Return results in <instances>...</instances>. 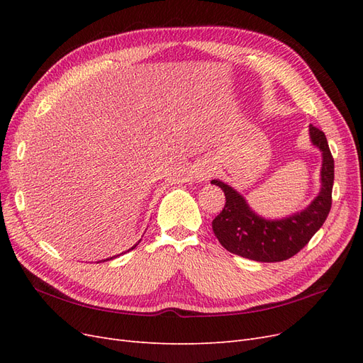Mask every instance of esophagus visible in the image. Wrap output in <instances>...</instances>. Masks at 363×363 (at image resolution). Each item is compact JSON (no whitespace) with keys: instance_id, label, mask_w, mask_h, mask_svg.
Here are the masks:
<instances>
[{"instance_id":"34e87169","label":"esophagus","mask_w":363,"mask_h":363,"mask_svg":"<svg viewBox=\"0 0 363 363\" xmlns=\"http://www.w3.org/2000/svg\"><path fill=\"white\" fill-rule=\"evenodd\" d=\"M212 175V168H208V167H204V168H200V171H199V177L200 179H208Z\"/></svg>"}]
</instances>
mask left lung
Returning a JSON list of instances; mask_svg holds the SVG:
<instances>
[{
	"label": "left lung",
	"mask_w": 363,
	"mask_h": 363,
	"mask_svg": "<svg viewBox=\"0 0 363 363\" xmlns=\"http://www.w3.org/2000/svg\"><path fill=\"white\" fill-rule=\"evenodd\" d=\"M309 131L313 145L323 151V188L306 211L280 221H267L252 212L242 196L228 184L212 180L225 195V206L215 216L212 228L227 251L257 262H281L303 250L321 228L332 208L335 160L324 131L313 125Z\"/></svg>",
	"instance_id": "obj_1"
}]
</instances>
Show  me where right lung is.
<instances>
[{
	"instance_id": "right-lung-1",
	"label": "right lung",
	"mask_w": 363,
	"mask_h": 363,
	"mask_svg": "<svg viewBox=\"0 0 363 363\" xmlns=\"http://www.w3.org/2000/svg\"><path fill=\"white\" fill-rule=\"evenodd\" d=\"M136 245H138V244H136ZM136 245H135V247H136ZM135 247H133V248H135ZM133 248H131V250H133Z\"/></svg>"
}]
</instances>
